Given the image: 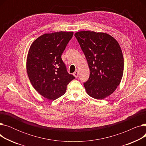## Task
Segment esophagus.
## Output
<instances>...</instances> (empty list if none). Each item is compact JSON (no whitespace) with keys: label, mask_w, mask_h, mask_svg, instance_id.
<instances>
[{"label":"esophagus","mask_w":146,"mask_h":146,"mask_svg":"<svg viewBox=\"0 0 146 146\" xmlns=\"http://www.w3.org/2000/svg\"><path fill=\"white\" fill-rule=\"evenodd\" d=\"M78 74H79V72L78 70H76L74 73H73V76H74L75 78H77L78 77Z\"/></svg>","instance_id":"1"}]
</instances>
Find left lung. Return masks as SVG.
Masks as SVG:
<instances>
[{
  "label": "left lung",
  "mask_w": 146,
  "mask_h": 146,
  "mask_svg": "<svg viewBox=\"0 0 146 146\" xmlns=\"http://www.w3.org/2000/svg\"><path fill=\"white\" fill-rule=\"evenodd\" d=\"M90 70L84 83L87 94L96 99L109 96L120 84L124 72V57L118 41L104 33L82 31L74 34Z\"/></svg>",
  "instance_id": "left-lung-1"
}]
</instances>
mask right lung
Instances as JSON below:
<instances>
[{
	"label": "right lung",
	"instance_id": "1",
	"mask_svg": "<svg viewBox=\"0 0 146 146\" xmlns=\"http://www.w3.org/2000/svg\"><path fill=\"white\" fill-rule=\"evenodd\" d=\"M73 32L45 34L31 45L27 59V70L34 88L41 96L55 100L64 95L67 85L74 76L68 74L61 54Z\"/></svg>",
	"mask_w": 146,
	"mask_h": 146
}]
</instances>
